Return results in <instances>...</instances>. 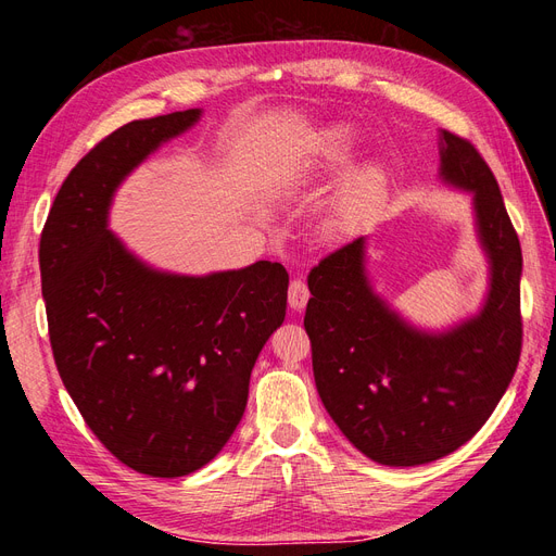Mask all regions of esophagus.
<instances>
[{
    "instance_id": "esophagus-1",
    "label": "esophagus",
    "mask_w": 556,
    "mask_h": 556,
    "mask_svg": "<svg viewBox=\"0 0 556 556\" xmlns=\"http://www.w3.org/2000/svg\"><path fill=\"white\" fill-rule=\"evenodd\" d=\"M308 299H311V292L306 288V282L301 280V278H294L290 282V290H288V304H290V308L292 311H304L306 304H308Z\"/></svg>"
}]
</instances>
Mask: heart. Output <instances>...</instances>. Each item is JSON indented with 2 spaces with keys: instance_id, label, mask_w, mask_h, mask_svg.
<instances>
[{
  "instance_id": "heart-1",
  "label": "heart",
  "mask_w": 556,
  "mask_h": 556,
  "mask_svg": "<svg viewBox=\"0 0 556 556\" xmlns=\"http://www.w3.org/2000/svg\"><path fill=\"white\" fill-rule=\"evenodd\" d=\"M345 143H348V134H345V131H331L329 137H327V146L331 148V153H336V155L343 153ZM359 199H362V192H359V190H352V192L343 199V204L339 206V211H336L333 225H343V223L348 220V217L357 211Z\"/></svg>"
}]
</instances>
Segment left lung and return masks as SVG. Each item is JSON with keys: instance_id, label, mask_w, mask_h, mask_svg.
I'll use <instances>...</instances> for the list:
<instances>
[{"instance_id": "left-lung-1", "label": "left lung", "mask_w": 556, "mask_h": 556, "mask_svg": "<svg viewBox=\"0 0 556 556\" xmlns=\"http://www.w3.org/2000/svg\"><path fill=\"white\" fill-rule=\"evenodd\" d=\"M441 176L473 192L492 262L482 311L443 333L413 329L374 294L364 239L308 274L304 327L317 394L345 439L384 466H419L473 439L506 394L521 352V248L498 182L478 148L441 131Z\"/></svg>"}]
</instances>
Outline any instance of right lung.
I'll return each mask as SVG.
<instances>
[{
  "label": "right lung",
  "mask_w": 556,
  "mask_h": 556,
  "mask_svg": "<svg viewBox=\"0 0 556 556\" xmlns=\"http://www.w3.org/2000/svg\"><path fill=\"white\" fill-rule=\"evenodd\" d=\"M201 111L134 121L83 157L50 206L39 266L60 378L86 425L131 470L180 478L241 422L252 366L285 319L290 276L255 262L162 274L106 227L117 185Z\"/></svg>",
  "instance_id": "add662e5"
}]
</instances>
